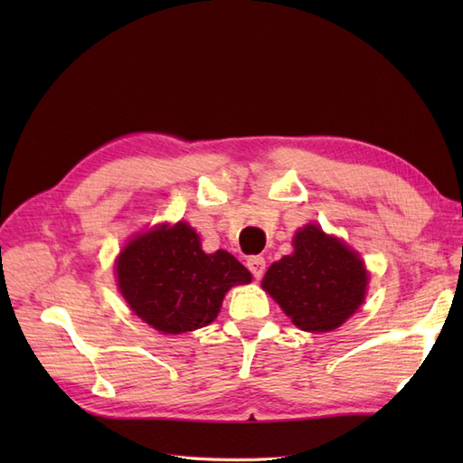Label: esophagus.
Here are the masks:
<instances>
[{"mask_svg": "<svg viewBox=\"0 0 463 463\" xmlns=\"http://www.w3.org/2000/svg\"><path fill=\"white\" fill-rule=\"evenodd\" d=\"M247 267H249V270L252 272L254 279H260L262 274H264V269H267V262H264L262 257H250V259L247 260Z\"/></svg>", "mask_w": 463, "mask_h": 463, "instance_id": "esophagus-1", "label": "esophagus"}]
</instances>
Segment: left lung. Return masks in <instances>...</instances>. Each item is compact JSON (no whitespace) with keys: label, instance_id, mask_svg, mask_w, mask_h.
Returning <instances> with one entry per match:
<instances>
[{"label":"left lung","instance_id":"1","mask_svg":"<svg viewBox=\"0 0 463 463\" xmlns=\"http://www.w3.org/2000/svg\"><path fill=\"white\" fill-rule=\"evenodd\" d=\"M368 272L342 241L308 224L294 237V252L274 262L262 288L307 332H328L346 322L364 300Z\"/></svg>","mask_w":463,"mask_h":463}]
</instances>
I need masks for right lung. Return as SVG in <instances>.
I'll return each instance as SVG.
<instances>
[{
	"label": "right lung",
	"instance_id": "obj_1",
	"mask_svg": "<svg viewBox=\"0 0 463 463\" xmlns=\"http://www.w3.org/2000/svg\"><path fill=\"white\" fill-rule=\"evenodd\" d=\"M117 282L133 312L165 334L211 324L224 294L250 282V272L226 250L204 254L186 222L133 239L117 260Z\"/></svg>",
	"mask_w": 463,
	"mask_h": 463
}]
</instances>
